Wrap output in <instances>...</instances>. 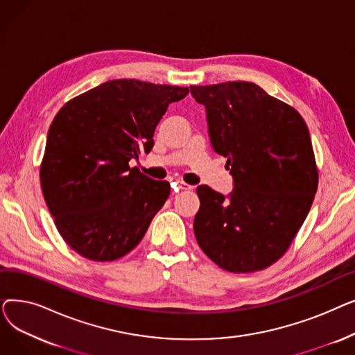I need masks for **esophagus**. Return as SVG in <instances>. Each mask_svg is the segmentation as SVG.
Instances as JSON below:
<instances>
[{
    "mask_svg": "<svg viewBox=\"0 0 355 355\" xmlns=\"http://www.w3.org/2000/svg\"><path fill=\"white\" fill-rule=\"evenodd\" d=\"M177 187H178L180 190H193L194 185L185 184V182H182V181H177Z\"/></svg>",
    "mask_w": 355,
    "mask_h": 355,
    "instance_id": "obj_1",
    "label": "esophagus"
}]
</instances>
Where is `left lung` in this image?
<instances>
[{
  "label": "left lung",
  "instance_id": "1",
  "mask_svg": "<svg viewBox=\"0 0 355 355\" xmlns=\"http://www.w3.org/2000/svg\"><path fill=\"white\" fill-rule=\"evenodd\" d=\"M206 107L210 144L227 158L233 190L198 185V246L229 272L265 269L305 221L318 187L309 130L297 112L252 82L190 86Z\"/></svg>",
  "mask_w": 355,
  "mask_h": 355
}]
</instances>
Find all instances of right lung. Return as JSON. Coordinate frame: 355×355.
<instances>
[{"label": "right lung", "mask_w": 355, "mask_h": 355, "mask_svg": "<svg viewBox=\"0 0 355 355\" xmlns=\"http://www.w3.org/2000/svg\"><path fill=\"white\" fill-rule=\"evenodd\" d=\"M189 87L109 80L69 101L54 116L40 168L47 207L66 243L110 262L132 250L170 196L128 162L154 146L168 105Z\"/></svg>", "instance_id": "right-lung-1"}]
</instances>
